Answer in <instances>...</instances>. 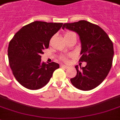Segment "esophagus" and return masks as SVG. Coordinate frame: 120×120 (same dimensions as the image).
Listing matches in <instances>:
<instances>
[{
	"label": "esophagus",
	"mask_w": 120,
	"mask_h": 120,
	"mask_svg": "<svg viewBox=\"0 0 120 120\" xmlns=\"http://www.w3.org/2000/svg\"><path fill=\"white\" fill-rule=\"evenodd\" d=\"M60 66H61V67H64V68H65V69H67V68L69 67L67 66H66V65H64V64H61Z\"/></svg>",
	"instance_id": "34e87169"
}]
</instances>
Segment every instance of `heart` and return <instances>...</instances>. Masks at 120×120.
Instances as JSON below:
<instances>
[{
    "label": "heart",
    "instance_id": "heart-1",
    "mask_svg": "<svg viewBox=\"0 0 120 120\" xmlns=\"http://www.w3.org/2000/svg\"><path fill=\"white\" fill-rule=\"evenodd\" d=\"M72 33V32H66V34H65V36L67 35H69V34H70ZM62 60H64V61H67V58H66V57H64V56H63V57H62Z\"/></svg>",
    "mask_w": 120,
    "mask_h": 120
}]
</instances>
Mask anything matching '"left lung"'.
Here are the masks:
<instances>
[{"label":"left lung","instance_id":"1","mask_svg":"<svg viewBox=\"0 0 120 120\" xmlns=\"http://www.w3.org/2000/svg\"><path fill=\"white\" fill-rule=\"evenodd\" d=\"M64 28L79 34L82 46L79 61L86 62L80 69L75 66L77 75L71 79V83L80 90H93L104 80L111 69L114 55L112 41L101 27L85 20L65 23Z\"/></svg>","mask_w":120,"mask_h":120}]
</instances>
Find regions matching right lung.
Listing matches in <instances>:
<instances>
[{
	"mask_svg": "<svg viewBox=\"0 0 120 120\" xmlns=\"http://www.w3.org/2000/svg\"><path fill=\"white\" fill-rule=\"evenodd\" d=\"M62 23L34 21L23 26L10 41L8 48L9 65L14 77L29 90H38L48 83L58 63L41 61L43 49L61 29Z\"/></svg>",
	"mask_w": 120,
	"mask_h": 120,
	"instance_id": "obj_1",
	"label": "right lung"
}]
</instances>
